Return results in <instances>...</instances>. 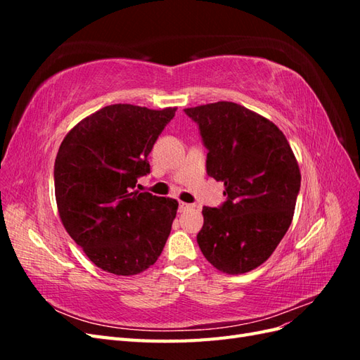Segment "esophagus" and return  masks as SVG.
<instances>
[{
	"instance_id": "1",
	"label": "esophagus",
	"mask_w": 360,
	"mask_h": 360,
	"mask_svg": "<svg viewBox=\"0 0 360 360\" xmlns=\"http://www.w3.org/2000/svg\"><path fill=\"white\" fill-rule=\"evenodd\" d=\"M191 209H193V204H188V202L180 201V204H179V212H186V210H191Z\"/></svg>"
}]
</instances>
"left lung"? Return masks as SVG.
Masks as SVG:
<instances>
[{
  "instance_id": "obj_1",
  "label": "left lung",
  "mask_w": 360,
  "mask_h": 360,
  "mask_svg": "<svg viewBox=\"0 0 360 360\" xmlns=\"http://www.w3.org/2000/svg\"><path fill=\"white\" fill-rule=\"evenodd\" d=\"M200 126L207 174L224 181L226 201L202 207V255L226 275H242L274 254L292 221L300 169L275 123L234 102L184 110Z\"/></svg>"
}]
</instances>
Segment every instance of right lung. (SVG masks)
Segmentation results:
<instances>
[{"label": "right lung", "mask_w": 360, "mask_h": 360, "mask_svg": "<svg viewBox=\"0 0 360 360\" xmlns=\"http://www.w3.org/2000/svg\"><path fill=\"white\" fill-rule=\"evenodd\" d=\"M177 108L115 103L82 118L60 146L56 201L69 236L99 269L132 276L156 263L179 202L134 191Z\"/></svg>", "instance_id": "obj_1"}]
</instances>
